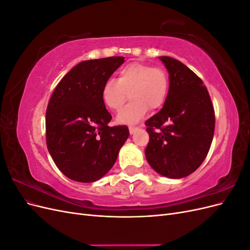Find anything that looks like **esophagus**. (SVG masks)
<instances>
[{"mask_svg":"<svg viewBox=\"0 0 250 250\" xmlns=\"http://www.w3.org/2000/svg\"><path fill=\"white\" fill-rule=\"evenodd\" d=\"M139 129V127H135V126H130L129 127V132H130V134H132V133H134L135 131H137Z\"/></svg>","mask_w":250,"mask_h":250,"instance_id":"34e87169","label":"esophagus"}]
</instances>
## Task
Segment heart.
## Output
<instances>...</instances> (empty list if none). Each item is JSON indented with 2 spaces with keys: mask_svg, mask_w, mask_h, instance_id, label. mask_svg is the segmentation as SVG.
Returning <instances> with one entry per match:
<instances>
[{
  "mask_svg": "<svg viewBox=\"0 0 250 250\" xmlns=\"http://www.w3.org/2000/svg\"><path fill=\"white\" fill-rule=\"evenodd\" d=\"M169 93L168 74L162 67L148 63L132 62L123 66L118 78L108 79L101 89V99L105 106L119 111L125 104L128 94L130 103L120 111L118 122L134 124L145 117L149 108H161Z\"/></svg>",
  "mask_w": 250,
  "mask_h": 250,
  "instance_id": "b5f03b06",
  "label": "heart"
}]
</instances>
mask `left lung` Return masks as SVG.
<instances>
[{
	"instance_id": "obj_1",
	"label": "left lung",
	"mask_w": 250,
	"mask_h": 250,
	"mask_svg": "<svg viewBox=\"0 0 250 250\" xmlns=\"http://www.w3.org/2000/svg\"><path fill=\"white\" fill-rule=\"evenodd\" d=\"M169 72V93L163 108L145 122V155L161 175L183 178L207 157L215 130V111L207 87L178 60L161 56Z\"/></svg>"
}]
</instances>
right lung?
<instances>
[{
    "mask_svg": "<svg viewBox=\"0 0 250 250\" xmlns=\"http://www.w3.org/2000/svg\"><path fill=\"white\" fill-rule=\"evenodd\" d=\"M124 57L85 60L67 73L53 92L46 112V140L57 168L79 183H93L115 165L129 137L127 126L111 120L102 86Z\"/></svg>",
    "mask_w": 250,
    "mask_h": 250,
    "instance_id": "obj_1",
    "label": "right lung"
}]
</instances>
